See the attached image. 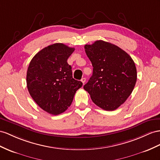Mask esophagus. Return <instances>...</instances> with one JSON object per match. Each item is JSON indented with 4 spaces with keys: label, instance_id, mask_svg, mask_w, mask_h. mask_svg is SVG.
Segmentation results:
<instances>
[{
    "label": "esophagus",
    "instance_id": "obj_1",
    "mask_svg": "<svg viewBox=\"0 0 160 160\" xmlns=\"http://www.w3.org/2000/svg\"><path fill=\"white\" fill-rule=\"evenodd\" d=\"M81 82H82L83 84H84L85 83V82H86V78H82L81 79Z\"/></svg>",
    "mask_w": 160,
    "mask_h": 160
}]
</instances>
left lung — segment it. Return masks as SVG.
Returning a JSON list of instances; mask_svg holds the SVG:
<instances>
[{
    "mask_svg": "<svg viewBox=\"0 0 160 160\" xmlns=\"http://www.w3.org/2000/svg\"><path fill=\"white\" fill-rule=\"evenodd\" d=\"M84 48L93 72L84 89L98 107L113 111L124 103L134 88L137 74L134 61L122 48L103 40L86 44Z\"/></svg>",
    "mask_w": 160,
    "mask_h": 160,
    "instance_id": "left-lung-1",
    "label": "left lung"
}]
</instances>
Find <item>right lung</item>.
<instances>
[{"mask_svg":"<svg viewBox=\"0 0 160 160\" xmlns=\"http://www.w3.org/2000/svg\"><path fill=\"white\" fill-rule=\"evenodd\" d=\"M75 48L55 43L42 48L32 58L28 68L26 82L32 99L40 108L59 115L71 105L82 82L73 78L67 60Z\"/></svg>","mask_w":160,"mask_h":160,"instance_id":"right-lung-1","label":"right lung"}]
</instances>
